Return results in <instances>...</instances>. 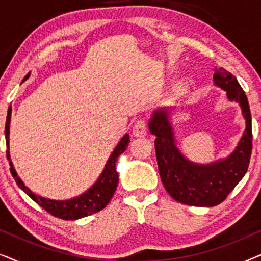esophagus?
<instances>
[{
	"instance_id": "34e87169",
	"label": "esophagus",
	"mask_w": 261,
	"mask_h": 261,
	"mask_svg": "<svg viewBox=\"0 0 261 261\" xmlns=\"http://www.w3.org/2000/svg\"><path fill=\"white\" fill-rule=\"evenodd\" d=\"M147 134V128H146V122L144 120H138L133 127V135L134 137H145Z\"/></svg>"
}]
</instances>
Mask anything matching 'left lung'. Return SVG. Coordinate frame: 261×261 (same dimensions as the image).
I'll return each mask as SVG.
<instances>
[{
    "mask_svg": "<svg viewBox=\"0 0 261 261\" xmlns=\"http://www.w3.org/2000/svg\"><path fill=\"white\" fill-rule=\"evenodd\" d=\"M215 85L227 91L229 101L240 105L246 129L237 148L224 159L197 164L181 154L170 122L171 108L153 112L148 128L155 135V153L160 178L166 191L177 202L194 206H215L222 203L247 172L252 153V117L248 99L237 78L223 67L214 69Z\"/></svg>",
    "mask_w": 261,
    "mask_h": 261,
    "instance_id": "8db88e82",
    "label": "left lung"
}]
</instances>
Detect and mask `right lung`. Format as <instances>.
Returning <instances> with one entry per match:
<instances>
[{"label": "right lung", "mask_w": 261, "mask_h": 261, "mask_svg": "<svg viewBox=\"0 0 261 261\" xmlns=\"http://www.w3.org/2000/svg\"><path fill=\"white\" fill-rule=\"evenodd\" d=\"M31 72L26 74L23 78L24 82L30 77ZM10 115H12V107H9L8 114H7V121H6V144H7V159L9 160L10 164V173L15 179L16 184L19 185L21 190L26 192L30 197L33 199L35 203H38L42 209L51 214V215L58 217L62 220H77L82 219V217L92 215V214L99 212L106 205L108 204L110 199H112L114 192L116 190L117 183H119V174L116 171V160L119 158L120 154L126 151L129 144V135L126 134L121 139L119 144L114 149L112 154H110L108 162L106 164V167L103 169L101 176L96 183L92 185L90 189L83 194L77 196V197L65 199V201H57V199H49L38 196L34 192H32L28 189L21 178L17 176L15 169H14L12 160H10V153H9V124H10Z\"/></svg>", "instance_id": "add662e5"}]
</instances>
